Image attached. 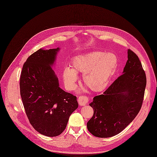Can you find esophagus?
<instances>
[{
    "label": "esophagus",
    "mask_w": 157,
    "mask_h": 157,
    "mask_svg": "<svg viewBox=\"0 0 157 157\" xmlns=\"http://www.w3.org/2000/svg\"><path fill=\"white\" fill-rule=\"evenodd\" d=\"M78 101V103L79 104V105H81V106H83V105H86L87 104V102H89L88 98L85 96H79Z\"/></svg>",
    "instance_id": "obj_1"
}]
</instances>
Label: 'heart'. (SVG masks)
<instances>
[{
  "instance_id": "heart-1",
  "label": "heart",
  "mask_w": 157,
  "mask_h": 157,
  "mask_svg": "<svg viewBox=\"0 0 157 157\" xmlns=\"http://www.w3.org/2000/svg\"><path fill=\"white\" fill-rule=\"evenodd\" d=\"M118 63V58L113 53L93 52L76 56L71 60V68L63 70L65 84L68 90H75L77 75L83 74V82L92 91H103L114 75Z\"/></svg>"
}]
</instances>
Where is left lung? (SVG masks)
I'll return each mask as SVG.
<instances>
[{"instance_id": "left-lung-1", "label": "left lung", "mask_w": 157, "mask_h": 157, "mask_svg": "<svg viewBox=\"0 0 157 157\" xmlns=\"http://www.w3.org/2000/svg\"><path fill=\"white\" fill-rule=\"evenodd\" d=\"M127 58L123 74L89 104L94 115L87 127L96 137L108 138L120 133L141 109L146 86V73L137 55L129 49Z\"/></svg>"}]
</instances>
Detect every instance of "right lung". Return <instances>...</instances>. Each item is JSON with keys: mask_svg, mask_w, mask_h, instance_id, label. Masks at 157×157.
<instances>
[{"mask_svg": "<svg viewBox=\"0 0 157 157\" xmlns=\"http://www.w3.org/2000/svg\"><path fill=\"white\" fill-rule=\"evenodd\" d=\"M59 48H40L24 63L20 78L23 105L34 128L53 137L65 129L71 114L78 107L76 96L59 87L52 67Z\"/></svg>", "mask_w": 157, "mask_h": 157, "instance_id": "1", "label": "right lung"}]
</instances>
